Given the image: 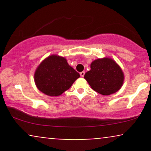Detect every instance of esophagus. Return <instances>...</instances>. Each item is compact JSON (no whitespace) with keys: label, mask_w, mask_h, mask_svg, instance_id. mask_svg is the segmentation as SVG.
<instances>
[{"label":"esophagus","mask_w":151,"mask_h":151,"mask_svg":"<svg viewBox=\"0 0 151 151\" xmlns=\"http://www.w3.org/2000/svg\"><path fill=\"white\" fill-rule=\"evenodd\" d=\"M84 74H85V72H80V76H81V77H84Z\"/></svg>","instance_id":"1"}]
</instances>
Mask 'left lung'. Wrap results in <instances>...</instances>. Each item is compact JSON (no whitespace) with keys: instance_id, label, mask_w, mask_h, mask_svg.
Returning <instances> with one entry per match:
<instances>
[{"instance_id":"8db88e82","label":"left lung","mask_w":151,"mask_h":151,"mask_svg":"<svg viewBox=\"0 0 151 151\" xmlns=\"http://www.w3.org/2000/svg\"><path fill=\"white\" fill-rule=\"evenodd\" d=\"M91 70L84 74V79L91 89L100 94L108 96L121 89L124 81V74L113 59L99 58L90 65Z\"/></svg>"}]
</instances>
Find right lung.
<instances>
[{
  "instance_id": "add662e5",
  "label": "right lung",
  "mask_w": 151,
  "mask_h": 151,
  "mask_svg": "<svg viewBox=\"0 0 151 151\" xmlns=\"http://www.w3.org/2000/svg\"><path fill=\"white\" fill-rule=\"evenodd\" d=\"M79 77V74L69 65L66 58L52 55L38 65L34 81L41 92L50 96H58L70 89Z\"/></svg>"
}]
</instances>
